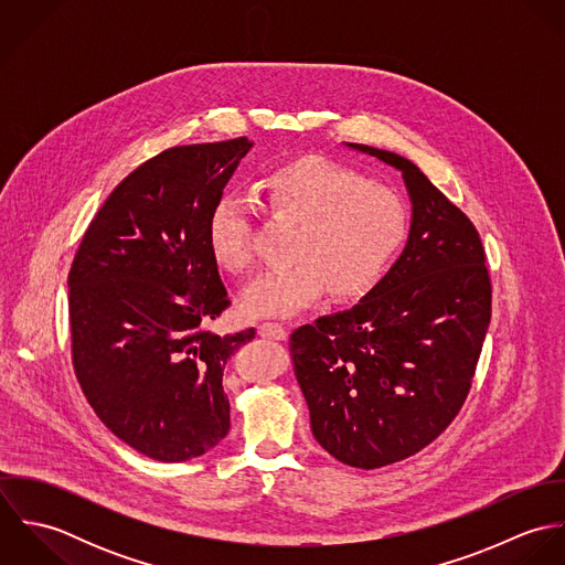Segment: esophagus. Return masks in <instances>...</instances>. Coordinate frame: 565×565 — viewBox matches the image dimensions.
<instances>
[{
    "label": "esophagus",
    "mask_w": 565,
    "mask_h": 565,
    "mask_svg": "<svg viewBox=\"0 0 565 565\" xmlns=\"http://www.w3.org/2000/svg\"><path fill=\"white\" fill-rule=\"evenodd\" d=\"M258 334L265 339H276V341H285L287 339V328L278 322H263L258 326Z\"/></svg>",
    "instance_id": "34e87169"
}]
</instances>
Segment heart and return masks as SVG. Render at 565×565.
Returning a JSON list of instances; mask_svg holds the SVG:
<instances>
[{"instance_id":"heart-1","label":"heart","mask_w":565,"mask_h":565,"mask_svg":"<svg viewBox=\"0 0 565 565\" xmlns=\"http://www.w3.org/2000/svg\"><path fill=\"white\" fill-rule=\"evenodd\" d=\"M263 206L296 224L289 267L267 271L242 298L249 318H282L313 305L328 289L337 300H359L390 271L408 233L403 198L359 171L322 157H302L269 169L258 180ZM213 260L243 274L252 267L249 206L222 195L206 220Z\"/></svg>"}]
</instances>
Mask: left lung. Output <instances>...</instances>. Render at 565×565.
<instances>
[{"label": "left lung", "instance_id": "8db88e82", "mask_svg": "<svg viewBox=\"0 0 565 565\" xmlns=\"http://www.w3.org/2000/svg\"><path fill=\"white\" fill-rule=\"evenodd\" d=\"M403 171L413 204L401 258L359 305L291 332L311 430L337 461L374 470L419 452L457 417L491 318L475 224L401 154L345 143Z\"/></svg>", "mask_w": 565, "mask_h": 565}]
</instances>
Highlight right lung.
Masks as SVG:
<instances>
[{
  "mask_svg": "<svg viewBox=\"0 0 565 565\" xmlns=\"http://www.w3.org/2000/svg\"><path fill=\"white\" fill-rule=\"evenodd\" d=\"M245 137L169 148L106 198L70 271L72 359L97 417L137 452L180 463L231 428L222 376L254 328L215 334L228 291L206 242Z\"/></svg>",
  "mask_w": 565,
  "mask_h": 565,
  "instance_id": "add662e5",
  "label": "right lung"
}]
</instances>
